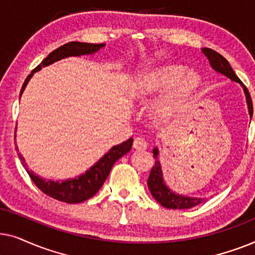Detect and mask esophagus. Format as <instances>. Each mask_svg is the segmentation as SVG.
<instances>
[{"label":"esophagus","mask_w":255,"mask_h":255,"mask_svg":"<svg viewBox=\"0 0 255 255\" xmlns=\"http://www.w3.org/2000/svg\"><path fill=\"white\" fill-rule=\"evenodd\" d=\"M133 147L135 149H146L147 148V141L144 138L137 137L133 141Z\"/></svg>","instance_id":"34e87169"}]
</instances>
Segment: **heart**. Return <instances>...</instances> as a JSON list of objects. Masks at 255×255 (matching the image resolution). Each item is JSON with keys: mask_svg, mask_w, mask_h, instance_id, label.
<instances>
[{"mask_svg": "<svg viewBox=\"0 0 255 255\" xmlns=\"http://www.w3.org/2000/svg\"><path fill=\"white\" fill-rule=\"evenodd\" d=\"M201 78L196 72L187 71L182 66H165L158 68L139 82L141 94H156L169 89L167 95L156 104L155 113L160 117H168L184 100L197 92Z\"/></svg>", "mask_w": 255, "mask_h": 255, "instance_id": "heart-1", "label": "heart"}]
</instances>
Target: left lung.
Here are the masks:
<instances>
[{
  "mask_svg": "<svg viewBox=\"0 0 255 255\" xmlns=\"http://www.w3.org/2000/svg\"><path fill=\"white\" fill-rule=\"evenodd\" d=\"M202 52H203L205 57L209 59V61H210L212 68H214L215 71L222 73V74L228 76L229 79H231L233 81L239 82L240 85H243V82L240 81V79L236 75V73L233 72V69L231 68V66H230L229 61L226 60L223 55L219 54L218 52L211 50V48H202ZM243 87H244V90H245L246 101H247V106H249L251 118H252V115H253L252 99H251L249 89H247L244 85ZM153 154H154L155 165L152 167L151 173H149L147 186H148L149 191H151L153 198L156 200V202H159L162 207H165L167 209H190V208L196 207V205L201 204L202 202H203L202 198L187 197V196H182V195H177L175 193H173V191L166 186L165 181L162 179L161 167H160V162L158 160V154H159L158 149L156 148L153 149Z\"/></svg>",
  "mask_w": 255,
  "mask_h": 255,
  "instance_id": "left-lung-1",
  "label": "left lung"
}]
</instances>
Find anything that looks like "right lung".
<instances>
[{"label": "right lung", "mask_w": 255, "mask_h": 255, "mask_svg": "<svg viewBox=\"0 0 255 255\" xmlns=\"http://www.w3.org/2000/svg\"><path fill=\"white\" fill-rule=\"evenodd\" d=\"M102 46H104V44H88L80 43V41H69V43L58 47L57 50L51 52V53L40 62V65H38L37 67L31 72V74L27 75V78L25 79V81H24L22 86V89H20V95H22L23 90L25 89L27 82H29L31 76L33 75V73L39 71L41 67L53 64L54 61L60 60L62 58L71 57V55L94 53V52L99 51ZM132 141H133V139L130 138L120 145L114 146L102 159H100L99 161H97L89 170H87L85 174L78 176L76 179L61 181V182H59V181L44 180L39 176L34 175L31 170H27L25 160H24L20 153H18V156L20 161H22L24 168L26 169L27 174H29L30 179L33 181V183L36 184L44 194L54 198V200L65 202V203L69 204H75L89 200L90 197H93L94 195L100 190V188L103 186L104 181L107 180L108 175H109L114 163L116 162L121 156L127 154V153L131 149ZM17 151H18V149H17Z\"/></svg>", "instance_id": "right-lung-1"}]
</instances>
